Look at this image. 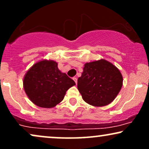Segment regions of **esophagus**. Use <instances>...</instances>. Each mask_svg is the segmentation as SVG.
Masks as SVG:
<instances>
[{
  "instance_id": "1",
  "label": "esophagus",
  "mask_w": 149,
  "mask_h": 149,
  "mask_svg": "<svg viewBox=\"0 0 149 149\" xmlns=\"http://www.w3.org/2000/svg\"><path fill=\"white\" fill-rule=\"evenodd\" d=\"M73 80L75 81L76 84H77V82H78V78H77L76 77H74V78H73Z\"/></svg>"
}]
</instances>
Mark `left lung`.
<instances>
[{
  "mask_svg": "<svg viewBox=\"0 0 149 149\" xmlns=\"http://www.w3.org/2000/svg\"><path fill=\"white\" fill-rule=\"evenodd\" d=\"M123 78L116 66L104 59L84 65L78 89L84 102L94 107L110 104L119 93Z\"/></svg>",
  "mask_w": 149,
  "mask_h": 149,
  "instance_id": "left-lung-1",
  "label": "left lung"
}]
</instances>
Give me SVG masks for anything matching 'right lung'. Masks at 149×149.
Segmentation results:
<instances>
[{
  "label": "right lung",
  "instance_id": "add662e5",
  "mask_svg": "<svg viewBox=\"0 0 149 149\" xmlns=\"http://www.w3.org/2000/svg\"><path fill=\"white\" fill-rule=\"evenodd\" d=\"M76 85L72 79L62 73L54 61H39L30 68L23 79L24 91L33 104L52 108L64 99L66 91Z\"/></svg>",
  "mask_w": 149,
  "mask_h": 149
}]
</instances>
